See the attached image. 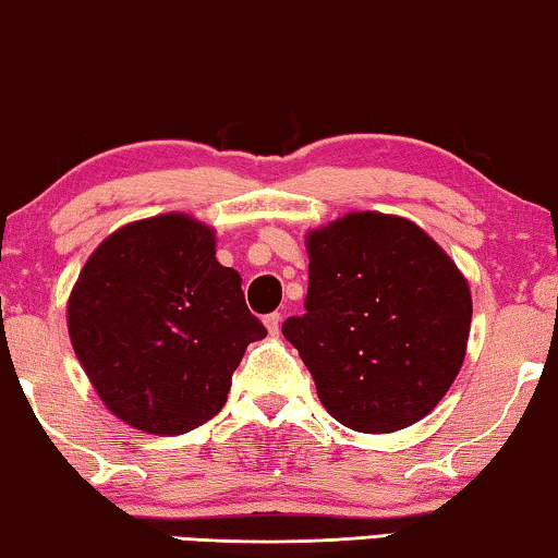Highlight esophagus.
<instances>
[{"mask_svg": "<svg viewBox=\"0 0 558 558\" xmlns=\"http://www.w3.org/2000/svg\"><path fill=\"white\" fill-rule=\"evenodd\" d=\"M265 328H268L270 336H278L280 333V313H270V316H265Z\"/></svg>", "mask_w": 558, "mask_h": 558, "instance_id": "34e87169", "label": "esophagus"}]
</instances>
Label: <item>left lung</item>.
<instances>
[{
    "mask_svg": "<svg viewBox=\"0 0 558 558\" xmlns=\"http://www.w3.org/2000/svg\"><path fill=\"white\" fill-rule=\"evenodd\" d=\"M305 313L282 324L320 404L356 433L427 417L465 361L473 298L458 265L397 215L349 211L305 234Z\"/></svg>",
    "mask_w": 558,
    "mask_h": 558,
    "instance_id": "1",
    "label": "left lung"
}]
</instances>
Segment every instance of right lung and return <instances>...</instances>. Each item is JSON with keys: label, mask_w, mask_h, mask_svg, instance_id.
<instances>
[{"label": "right lung", "mask_w": 558, "mask_h": 558, "mask_svg": "<svg viewBox=\"0 0 558 558\" xmlns=\"http://www.w3.org/2000/svg\"><path fill=\"white\" fill-rule=\"evenodd\" d=\"M215 230L184 211L129 222L85 260L68 333L104 404L148 435H184L222 410L245 349L268 336Z\"/></svg>", "instance_id": "obj_1"}]
</instances>
